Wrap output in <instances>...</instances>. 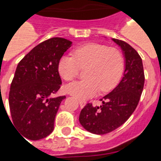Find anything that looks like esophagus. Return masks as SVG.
<instances>
[{"label":"esophagus","instance_id":"esophagus-1","mask_svg":"<svg viewBox=\"0 0 161 161\" xmlns=\"http://www.w3.org/2000/svg\"><path fill=\"white\" fill-rule=\"evenodd\" d=\"M78 102H79V105H80V107L83 108L86 105V101L85 100H78Z\"/></svg>","mask_w":161,"mask_h":161}]
</instances>
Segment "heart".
<instances>
[{"label":"heart","instance_id":"heart-1","mask_svg":"<svg viewBox=\"0 0 161 161\" xmlns=\"http://www.w3.org/2000/svg\"><path fill=\"white\" fill-rule=\"evenodd\" d=\"M86 79L67 84L68 94L79 100L96 95L100 89L109 91L116 85L124 70V58L116 48L91 43L78 48L74 56L65 55L59 60L58 71L65 80L78 76L80 68H85Z\"/></svg>","mask_w":161,"mask_h":161}]
</instances>
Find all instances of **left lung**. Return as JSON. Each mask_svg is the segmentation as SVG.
I'll list each match as a JSON object with an SVG mask.
<instances>
[{"label": "left lung", "instance_id": "obj_1", "mask_svg": "<svg viewBox=\"0 0 161 161\" xmlns=\"http://www.w3.org/2000/svg\"><path fill=\"white\" fill-rule=\"evenodd\" d=\"M112 40L121 47L124 56V75L116 88L103 97L100 107L87 104L81 110L80 124L94 134H105L123 124L137 107L144 85L140 56L127 43L116 39Z\"/></svg>", "mask_w": 161, "mask_h": 161}]
</instances>
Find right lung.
I'll use <instances>...</instances> for the list:
<instances>
[{
	"label": "right lung",
	"mask_w": 161,
	"mask_h": 161,
	"mask_svg": "<svg viewBox=\"0 0 161 161\" xmlns=\"http://www.w3.org/2000/svg\"><path fill=\"white\" fill-rule=\"evenodd\" d=\"M72 44L64 38L49 39L17 67L9 92L11 122L29 140H40L53 132L59 106L66 98L54 97L61 85L58 62Z\"/></svg>",
	"instance_id": "add662e5"
}]
</instances>
